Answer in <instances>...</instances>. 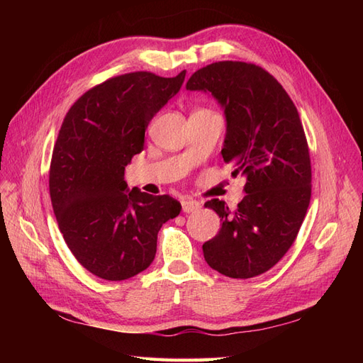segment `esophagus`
<instances>
[{
    "instance_id": "1",
    "label": "esophagus",
    "mask_w": 363,
    "mask_h": 363,
    "mask_svg": "<svg viewBox=\"0 0 363 363\" xmlns=\"http://www.w3.org/2000/svg\"><path fill=\"white\" fill-rule=\"evenodd\" d=\"M181 204H182V212H186V213L196 212L199 207H201V204L195 201V199H184Z\"/></svg>"
}]
</instances>
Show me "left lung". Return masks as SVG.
I'll return each instance as SVG.
<instances>
[{"label": "left lung", "mask_w": 363, "mask_h": 363, "mask_svg": "<svg viewBox=\"0 0 363 363\" xmlns=\"http://www.w3.org/2000/svg\"><path fill=\"white\" fill-rule=\"evenodd\" d=\"M190 91L211 94L226 117L223 159L246 177L235 211L211 199L223 225L203 245L211 268L234 279L268 272L295 242L311 203V156L287 91L254 64L223 60L190 76Z\"/></svg>", "instance_id": "obj_1"}]
</instances>
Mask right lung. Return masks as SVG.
<instances>
[{"instance_id": "1", "label": "right lung", "mask_w": 363, "mask_h": 363, "mask_svg": "<svg viewBox=\"0 0 363 363\" xmlns=\"http://www.w3.org/2000/svg\"><path fill=\"white\" fill-rule=\"evenodd\" d=\"M186 79L135 72L86 91L60 126L50 167V195L60 233L79 264L106 281L151 265L162 225L181 204L129 190L125 168L143 151L145 130Z\"/></svg>"}]
</instances>
